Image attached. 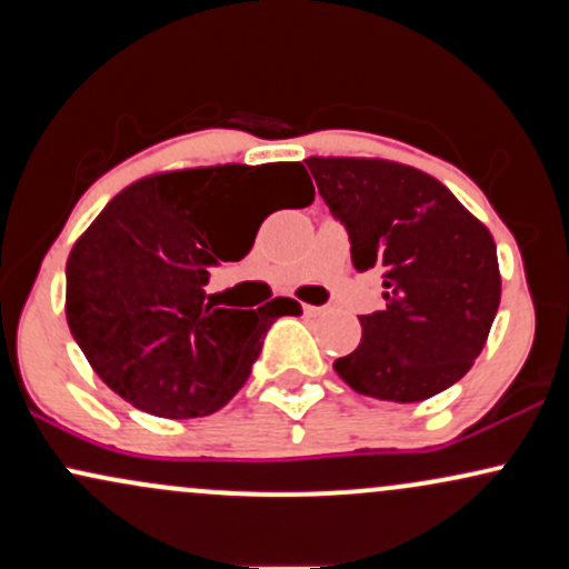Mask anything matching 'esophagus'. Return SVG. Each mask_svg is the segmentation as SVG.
Masks as SVG:
<instances>
[{
  "instance_id": "esophagus-1",
  "label": "esophagus",
  "mask_w": 569,
  "mask_h": 569,
  "mask_svg": "<svg viewBox=\"0 0 569 569\" xmlns=\"http://www.w3.org/2000/svg\"><path fill=\"white\" fill-rule=\"evenodd\" d=\"M302 310H305V316H318V312H321V307H312V305H302Z\"/></svg>"
}]
</instances>
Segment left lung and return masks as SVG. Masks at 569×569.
<instances>
[{"instance_id": "1", "label": "left lung", "mask_w": 569, "mask_h": 569, "mask_svg": "<svg viewBox=\"0 0 569 569\" xmlns=\"http://www.w3.org/2000/svg\"><path fill=\"white\" fill-rule=\"evenodd\" d=\"M350 234L358 272H382V310L335 369L356 393L415 403L468 375L500 305L492 234L433 176L377 158L305 160Z\"/></svg>"}]
</instances>
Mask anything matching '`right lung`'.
<instances>
[{
	"mask_svg": "<svg viewBox=\"0 0 569 569\" xmlns=\"http://www.w3.org/2000/svg\"><path fill=\"white\" fill-rule=\"evenodd\" d=\"M267 194L316 198L302 162L208 166L143 176L109 200L67 262V321L117 396L168 420L206 417L243 388L262 339L302 307L259 310L208 299L211 267L251 251Z\"/></svg>",
	"mask_w": 569,
	"mask_h": 569,
	"instance_id": "1",
	"label": "right lung"
}]
</instances>
